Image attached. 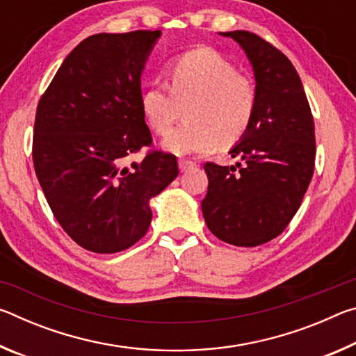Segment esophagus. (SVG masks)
I'll return each mask as SVG.
<instances>
[{
    "label": "esophagus",
    "instance_id": "obj_1",
    "mask_svg": "<svg viewBox=\"0 0 356 356\" xmlns=\"http://www.w3.org/2000/svg\"><path fill=\"white\" fill-rule=\"evenodd\" d=\"M197 166L196 161H191V160H179V168L180 171L185 172L186 170H190V168H195Z\"/></svg>",
    "mask_w": 356,
    "mask_h": 356
}]
</instances>
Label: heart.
<instances>
[{
  "label": "heart",
  "mask_w": 356,
  "mask_h": 356,
  "mask_svg": "<svg viewBox=\"0 0 356 356\" xmlns=\"http://www.w3.org/2000/svg\"><path fill=\"white\" fill-rule=\"evenodd\" d=\"M168 87L149 84L141 94V111L155 134L166 135L184 108L185 122L163 143L172 154L232 146L254 119V83L212 48H196L174 59L168 67Z\"/></svg>",
  "instance_id": "1"
}]
</instances>
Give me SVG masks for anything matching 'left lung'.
I'll return each instance as SVG.
<instances>
[{
  "mask_svg": "<svg viewBox=\"0 0 356 356\" xmlns=\"http://www.w3.org/2000/svg\"><path fill=\"white\" fill-rule=\"evenodd\" d=\"M254 72L257 105L248 131L229 154L243 163H206L201 202L210 232L236 246L278 237L297 213L314 172V119L303 84L287 56L248 31H229ZM239 170H237L236 168Z\"/></svg>",
  "mask_w": 356,
  "mask_h": 356,
  "instance_id": "1",
  "label": "left lung"
}]
</instances>
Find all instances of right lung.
<instances>
[{
  "instance_id": "add662e5",
  "label": "right lung",
  "mask_w": 356,
  "mask_h": 356,
  "mask_svg": "<svg viewBox=\"0 0 356 356\" xmlns=\"http://www.w3.org/2000/svg\"><path fill=\"white\" fill-rule=\"evenodd\" d=\"M161 31L100 33L64 59L42 95L33 161L48 206L84 250L111 254L147 232L150 200L179 168L176 156H129L152 136L141 111V75Z\"/></svg>"
}]
</instances>
